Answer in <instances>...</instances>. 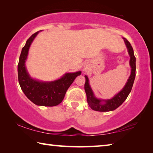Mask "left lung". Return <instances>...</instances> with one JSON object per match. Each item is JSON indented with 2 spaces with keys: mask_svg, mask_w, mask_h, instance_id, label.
I'll use <instances>...</instances> for the list:
<instances>
[{
  "mask_svg": "<svg viewBox=\"0 0 153 153\" xmlns=\"http://www.w3.org/2000/svg\"><path fill=\"white\" fill-rule=\"evenodd\" d=\"M123 39L127 48H128L129 55L130 56L129 65H130L131 70L128 82H126L125 86L123 87V88L120 92L115 94V97H113L111 99H98V98L95 97L92 90L91 89V87L90 86L88 77L87 76H85L86 83H85L84 85V89L86 94L87 102L88 103L89 107L94 111L105 112V111H111L116 109L125 101L127 97H128L129 94L130 93L131 88H132L136 76V57L134 56L133 48L131 46L130 43L126 38H123Z\"/></svg>",
  "mask_w": 153,
  "mask_h": 153,
  "instance_id": "1",
  "label": "left lung"
}]
</instances>
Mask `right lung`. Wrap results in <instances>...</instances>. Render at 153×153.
Wrapping results in <instances>:
<instances>
[{"label":"right lung","mask_w":153,"mask_h":153,"mask_svg":"<svg viewBox=\"0 0 153 153\" xmlns=\"http://www.w3.org/2000/svg\"><path fill=\"white\" fill-rule=\"evenodd\" d=\"M38 32L31 36L22 48L17 66L18 80L22 91L33 103L38 106L53 107L63 101L67 90L82 72L66 73L60 79L52 82H40L32 78L27 71L25 63L31 44Z\"/></svg>","instance_id":"right-lung-1"}]
</instances>
